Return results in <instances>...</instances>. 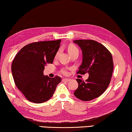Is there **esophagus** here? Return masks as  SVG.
<instances>
[{"instance_id": "34e87169", "label": "esophagus", "mask_w": 132, "mask_h": 132, "mask_svg": "<svg viewBox=\"0 0 132 132\" xmlns=\"http://www.w3.org/2000/svg\"><path fill=\"white\" fill-rule=\"evenodd\" d=\"M62 81L63 82H68L69 81H70V79H69V78H63L62 80Z\"/></svg>"}]
</instances>
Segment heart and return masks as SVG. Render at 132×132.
Here are the masks:
<instances>
[{
	"label": "heart",
	"mask_w": 132,
	"mask_h": 132,
	"mask_svg": "<svg viewBox=\"0 0 132 132\" xmlns=\"http://www.w3.org/2000/svg\"><path fill=\"white\" fill-rule=\"evenodd\" d=\"M68 52L70 53V54L71 55H72L73 54L76 53V52H78L79 51H78V49L77 48V47H76V46L74 45H71L68 47ZM58 52H57V54H56V56H57L58 55ZM61 72L63 74H67L68 73V71H67V70L66 68H64V69H62V70H61Z\"/></svg>",
	"instance_id": "obj_1"
}]
</instances>
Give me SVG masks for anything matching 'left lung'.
Here are the masks:
<instances>
[{
  "instance_id": "8db88e82",
  "label": "left lung",
  "mask_w": 132,
  "mask_h": 132,
  "mask_svg": "<svg viewBox=\"0 0 132 132\" xmlns=\"http://www.w3.org/2000/svg\"><path fill=\"white\" fill-rule=\"evenodd\" d=\"M74 42L82 50V61L77 74H89L86 81L77 79L78 87L74 96L82 101H90L104 93L110 84L113 71L110 52L99 42L90 39H78Z\"/></svg>"
}]
</instances>
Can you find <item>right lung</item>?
<instances>
[{"label": "right lung", "instance_id": "right-lung-1", "mask_svg": "<svg viewBox=\"0 0 132 132\" xmlns=\"http://www.w3.org/2000/svg\"><path fill=\"white\" fill-rule=\"evenodd\" d=\"M61 40L35 42L23 46L12 62V72L18 88L31 102L42 103L51 98L59 76L50 78L43 74L45 66L52 64Z\"/></svg>", "mask_w": 132, "mask_h": 132}]
</instances>
